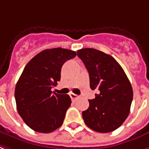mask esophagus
<instances>
[{
  "label": "esophagus",
  "instance_id": "1",
  "mask_svg": "<svg viewBox=\"0 0 149 149\" xmlns=\"http://www.w3.org/2000/svg\"><path fill=\"white\" fill-rule=\"evenodd\" d=\"M70 97H71V99L73 100V101L77 99V97H78V96H77V95H75V94H73V93H70Z\"/></svg>",
  "mask_w": 149,
  "mask_h": 149
}]
</instances>
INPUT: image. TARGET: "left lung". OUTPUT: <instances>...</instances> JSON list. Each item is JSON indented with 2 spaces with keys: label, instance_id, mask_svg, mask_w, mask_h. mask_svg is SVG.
Segmentation results:
<instances>
[{
  "label": "left lung",
  "instance_id": "8db88e82",
  "mask_svg": "<svg viewBox=\"0 0 149 149\" xmlns=\"http://www.w3.org/2000/svg\"><path fill=\"white\" fill-rule=\"evenodd\" d=\"M89 72L90 87L95 90V98L82 112L88 127L96 132L109 133L123 124L130 113L133 89L127 75L109 54L94 49L77 51Z\"/></svg>",
  "mask_w": 149,
  "mask_h": 149
}]
</instances>
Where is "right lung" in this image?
I'll list each match as a JSON object with an SVG mask.
<instances>
[{
	"instance_id": "obj_1",
	"label": "right lung",
	"mask_w": 149,
	"mask_h": 149,
	"mask_svg": "<svg viewBox=\"0 0 149 149\" xmlns=\"http://www.w3.org/2000/svg\"><path fill=\"white\" fill-rule=\"evenodd\" d=\"M77 53L62 47L46 49L29 61L15 86L18 112L26 125L39 133H51L62 126L71 105L68 95L52 93L61 79L65 62Z\"/></svg>"
}]
</instances>
